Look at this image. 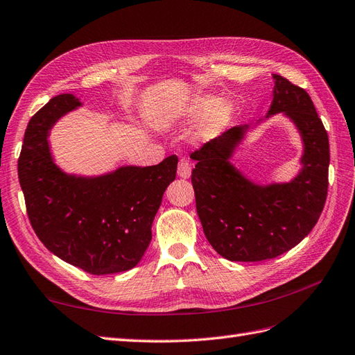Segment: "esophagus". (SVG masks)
I'll list each match as a JSON object with an SVG mask.
<instances>
[{
	"label": "esophagus",
	"mask_w": 355,
	"mask_h": 355,
	"mask_svg": "<svg viewBox=\"0 0 355 355\" xmlns=\"http://www.w3.org/2000/svg\"><path fill=\"white\" fill-rule=\"evenodd\" d=\"M177 172H178V177H181V178H189L191 175V168L186 159H181L178 162Z\"/></svg>",
	"instance_id": "esophagus-1"
}]
</instances>
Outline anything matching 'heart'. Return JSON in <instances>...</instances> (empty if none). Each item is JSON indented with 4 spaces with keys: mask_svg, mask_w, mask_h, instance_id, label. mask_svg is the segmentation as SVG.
<instances>
[{
    "mask_svg": "<svg viewBox=\"0 0 355 355\" xmlns=\"http://www.w3.org/2000/svg\"><path fill=\"white\" fill-rule=\"evenodd\" d=\"M234 116V105L212 95H196L178 108V117L183 123H196L204 120L200 135L214 138L220 135L230 123Z\"/></svg>",
    "mask_w": 355,
    "mask_h": 355,
    "instance_id": "1",
    "label": "heart"
}]
</instances>
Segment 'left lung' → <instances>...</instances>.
Segmentation results:
<instances>
[{"label": "left lung", "mask_w": 355, "mask_h": 355, "mask_svg": "<svg viewBox=\"0 0 355 355\" xmlns=\"http://www.w3.org/2000/svg\"><path fill=\"white\" fill-rule=\"evenodd\" d=\"M266 117L282 113L303 141L302 169L288 183L256 184L229 160L248 125L234 126L202 146L191 159L198 216L204 234L230 261H261L296 247L317 225L326 204L330 148L315 107L305 89L273 74Z\"/></svg>", "instance_id": "left-lung-1"}]
</instances>
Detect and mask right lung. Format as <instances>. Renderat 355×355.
Here are the masks:
<instances>
[{
    "mask_svg": "<svg viewBox=\"0 0 355 355\" xmlns=\"http://www.w3.org/2000/svg\"><path fill=\"white\" fill-rule=\"evenodd\" d=\"M80 105L74 95H58L29 120L17 162L26 212L40 241L59 259L92 275L125 272L138 265L150 244L178 157L98 177L67 174L53 162L47 137Z\"/></svg>",
    "mask_w": 355,
    "mask_h": 355,
    "instance_id": "obj_1",
    "label": "right lung"
}]
</instances>
